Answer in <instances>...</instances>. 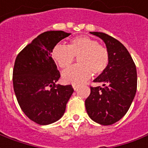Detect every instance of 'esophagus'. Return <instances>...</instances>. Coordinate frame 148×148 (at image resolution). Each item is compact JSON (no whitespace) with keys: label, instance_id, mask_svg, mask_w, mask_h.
Wrapping results in <instances>:
<instances>
[{"label":"esophagus","instance_id":"34e87169","mask_svg":"<svg viewBox=\"0 0 148 148\" xmlns=\"http://www.w3.org/2000/svg\"><path fill=\"white\" fill-rule=\"evenodd\" d=\"M73 87L74 89V90H76L77 89H78V86L77 85H73Z\"/></svg>","mask_w":148,"mask_h":148}]
</instances>
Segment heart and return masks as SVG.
I'll return each instance as SVG.
<instances>
[{
    "label": "heart",
    "instance_id": "b5f03b06",
    "mask_svg": "<svg viewBox=\"0 0 148 148\" xmlns=\"http://www.w3.org/2000/svg\"><path fill=\"white\" fill-rule=\"evenodd\" d=\"M51 55L58 66L68 69L78 58V66L65 70L62 79L66 83L79 85L90 79L92 74H101L109 63V54L105 47L87 36H79L71 40L68 46L58 44L54 47Z\"/></svg>",
    "mask_w": 148,
    "mask_h": 148
}]
</instances>
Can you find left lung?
<instances>
[{
    "mask_svg": "<svg viewBox=\"0 0 148 148\" xmlns=\"http://www.w3.org/2000/svg\"><path fill=\"white\" fill-rule=\"evenodd\" d=\"M104 41L109 54V63L95 79L102 87H90L85 101L89 117L101 125H109L125 115L136 92V65L124 45L116 39L101 32H90Z\"/></svg>",
    "mask_w": 148,
    "mask_h": 148,
    "instance_id": "8db88e82",
    "label": "left lung"
}]
</instances>
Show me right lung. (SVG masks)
Instances as JSON below:
<instances>
[{
	"mask_svg": "<svg viewBox=\"0 0 148 148\" xmlns=\"http://www.w3.org/2000/svg\"><path fill=\"white\" fill-rule=\"evenodd\" d=\"M71 33L47 31L40 34L18 54L13 69V86L21 109L40 125L59 120L73 94L71 85L56 84L60 73L52 50Z\"/></svg>",
	"mask_w": 148,
	"mask_h": 148,
	"instance_id": "1",
	"label": "right lung"
}]
</instances>
